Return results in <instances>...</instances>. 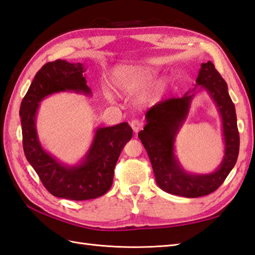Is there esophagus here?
<instances>
[{
    "mask_svg": "<svg viewBox=\"0 0 255 255\" xmlns=\"http://www.w3.org/2000/svg\"><path fill=\"white\" fill-rule=\"evenodd\" d=\"M130 126L134 132H139L143 128V122L139 121V119H133L130 123Z\"/></svg>",
    "mask_w": 255,
    "mask_h": 255,
    "instance_id": "34e87169",
    "label": "esophagus"
}]
</instances>
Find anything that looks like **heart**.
I'll return each mask as SVG.
<instances>
[{"instance_id":"b5f03b06","label":"heart","mask_w":255,"mask_h":255,"mask_svg":"<svg viewBox=\"0 0 255 255\" xmlns=\"http://www.w3.org/2000/svg\"><path fill=\"white\" fill-rule=\"evenodd\" d=\"M153 72L148 68L136 66H118L112 71L113 89L122 94H131L152 79Z\"/></svg>"}]
</instances>
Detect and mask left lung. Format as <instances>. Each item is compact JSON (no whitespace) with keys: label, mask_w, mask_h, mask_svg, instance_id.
Listing matches in <instances>:
<instances>
[{"label":"left lung","mask_w":255,"mask_h":255,"mask_svg":"<svg viewBox=\"0 0 255 255\" xmlns=\"http://www.w3.org/2000/svg\"><path fill=\"white\" fill-rule=\"evenodd\" d=\"M208 92L223 122L225 155L223 162L210 174H189L184 171L174 154L175 137L185 122L195 93L172 97L156 103L145 113L147 124L138 133L152 164L156 184L164 192L178 196L196 198L215 192L229 175L239 154L240 137L238 131L235 104L226 81L213 62L202 63L196 86Z\"/></svg>","instance_id":"8db88e82"}]
</instances>
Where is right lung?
<instances>
[{"instance_id": "right-lung-1", "label": "right lung", "mask_w": 255, "mask_h": 255, "mask_svg": "<svg viewBox=\"0 0 255 255\" xmlns=\"http://www.w3.org/2000/svg\"><path fill=\"white\" fill-rule=\"evenodd\" d=\"M84 71L82 63H70L60 59L44 64L36 73L19 108L27 161L48 192L56 197L71 200L93 199L111 188L119 154L132 137V129L128 123L97 128L85 158L74 166L60 163L42 149L36 131L39 103L58 92L90 95L92 91L86 85Z\"/></svg>"}]
</instances>
